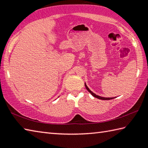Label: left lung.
Wrapping results in <instances>:
<instances>
[{
    "label": "left lung",
    "mask_w": 148,
    "mask_h": 148,
    "mask_svg": "<svg viewBox=\"0 0 148 148\" xmlns=\"http://www.w3.org/2000/svg\"><path fill=\"white\" fill-rule=\"evenodd\" d=\"M84 85H85V87H86V90L88 91V92L92 94V95L94 97H96V98H97V99H101V100H111V99H114V98H112V97H111V98H106V97H100V96H98V95H97L96 94H95L94 93H93L92 91H91L89 88H88V87L87 86H86V84H84Z\"/></svg>",
    "instance_id": "1"
}]
</instances>
